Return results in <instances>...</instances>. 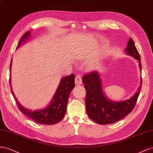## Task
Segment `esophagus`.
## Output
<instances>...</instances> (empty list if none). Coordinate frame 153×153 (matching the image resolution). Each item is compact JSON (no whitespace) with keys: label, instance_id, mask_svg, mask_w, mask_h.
<instances>
[{"label":"esophagus","instance_id":"esophagus-1","mask_svg":"<svg viewBox=\"0 0 153 153\" xmlns=\"http://www.w3.org/2000/svg\"><path fill=\"white\" fill-rule=\"evenodd\" d=\"M75 83L76 85H81L82 84V79L79 75H77L75 78Z\"/></svg>","mask_w":153,"mask_h":153}]
</instances>
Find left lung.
<instances>
[{
	"label": "left lung",
	"mask_w": 153,
	"mask_h": 153,
	"mask_svg": "<svg viewBox=\"0 0 153 153\" xmlns=\"http://www.w3.org/2000/svg\"><path fill=\"white\" fill-rule=\"evenodd\" d=\"M127 54L139 61L142 69L140 56L134 42L130 38L126 49ZM82 82L86 91L85 104L88 115L93 121L99 124H110L116 123L132 111L137 101L142 88V82L138 91L126 101L115 102L104 95L102 90L101 80L97 72H91L82 77Z\"/></svg>",
	"instance_id": "8db88e82"
}]
</instances>
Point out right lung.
I'll list each match as a JSON object with an SVG mask.
<instances>
[{"instance_id": "right-lung-1", "label": "right lung", "mask_w": 153, "mask_h": 153, "mask_svg": "<svg viewBox=\"0 0 153 153\" xmlns=\"http://www.w3.org/2000/svg\"><path fill=\"white\" fill-rule=\"evenodd\" d=\"M29 36L30 32L28 30L21 37L16 48H18L22 42H24L25 39H27ZM11 65V63L10 64V68ZM74 79H75L74 74H71V75L63 77L61 80L58 88L57 89L50 105L45 108L44 110L38 111H31L23 107L15 98V96L11 90H11L13 95L15 99L19 110L22 113H23L24 115L27 116L30 119H32L38 124L52 125L59 123L65 115L69 95L71 92V90L75 86ZM10 83L11 85L10 77Z\"/></svg>"}]
</instances>
